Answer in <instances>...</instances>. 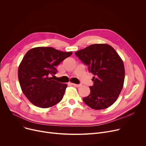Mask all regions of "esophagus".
<instances>
[{"label": "esophagus", "instance_id": "1", "mask_svg": "<svg viewBox=\"0 0 146 146\" xmlns=\"http://www.w3.org/2000/svg\"><path fill=\"white\" fill-rule=\"evenodd\" d=\"M71 84H72V85L73 86H76V87H78V88L82 86L81 84H75V83H71Z\"/></svg>", "mask_w": 146, "mask_h": 146}]
</instances>
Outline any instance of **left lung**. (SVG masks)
<instances>
[{"instance_id": "left-lung-1", "label": "left lung", "mask_w": 146, "mask_h": 146, "mask_svg": "<svg viewBox=\"0 0 146 146\" xmlns=\"http://www.w3.org/2000/svg\"><path fill=\"white\" fill-rule=\"evenodd\" d=\"M88 66L94 74V85L90 86L89 96L83 102L91 108L103 110L116 101L123 88L125 69L123 61L111 45L106 44L90 45L75 52Z\"/></svg>"}]
</instances>
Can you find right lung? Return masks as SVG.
<instances>
[{
  "label": "right lung",
  "instance_id": "1",
  "mask_svg": "<svg viewBox=\"0 0 146 146\" xmlns=\"http://www.w3.org/2000/svg\"><path fill=\"white\" fill-rule=\"evenodd\" d=\"M72 52H63L52 47H39L29 50L18 68V79L22 92L35 106L50 108L62 99L66 83L54 80L51 76L56 67Z\"/></svg>",
  "mask_w": 146,
  "mask_h": 146
}]
</instances>
